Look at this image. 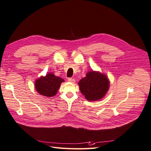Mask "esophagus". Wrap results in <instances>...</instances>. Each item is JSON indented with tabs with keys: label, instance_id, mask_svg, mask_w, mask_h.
I'll use <instances>...</instances> for the list:
<instances>
[{
	"label": "esophagus",
	"instance_id": "obj_1",
	"mask_svg": "<svg viewBox=\"0 0 151 151\" xmlns=\"http://www.w3.org/2000/svg\"><path fill=\"white\" fill-rule=\"evenodd\" d=\"M68 81H70V82H71V83H75V79L72 78H69L68 79Z\"/></svg>",
	"mask_w": 151,
	"mask_h": 151
}]
</instances>
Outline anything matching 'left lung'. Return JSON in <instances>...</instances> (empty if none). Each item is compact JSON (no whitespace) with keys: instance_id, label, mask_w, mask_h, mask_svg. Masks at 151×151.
<instances>
[{"instance_id":"1","label":"left lung","mask_w":151,"mask_h":151,"mask_svg":"<svg viewBox=\"0 0 151 151\" xmlns=\"http://www.w3.org/2000/svg\"><path fill=\"white\" fill-rule=\"evenodd\" d=\"M81 93L88 101H97L104 98L109 89L108 77L99 71H90L80 80Z\"/></svg>"}]
</instances>
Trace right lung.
I'll return each mask as SVG.
<instances>
[{"label":"right lung","instance_id":"obj_1","mask_svg":"<svg viewBox=\"0 0 151 151\" xmlns=\"http://www.w3.org/2000/svg\"><path fill=\"white\" fill-rule=\"evenodd\" d=\"M65 80L50 73L35 81V88L37 93L44 96L52 97L56 95L61 83Z\"/></svg>","mask_w":151,"mask_h":151}]
</instances>
